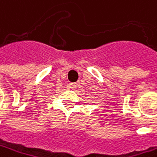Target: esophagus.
Listing matches in <instances>:
<instances>
[{"instance_id":"34e87169","label":"esophagus","mask_w":157,"mask_h":157,"mask_svg":"<svg viewBox=\"0 0 157 157\" xmlns=\"http://www.w3.org/2000/svg\"><path fill=\"white\" fill-rule=\"evenodd\" d=\"M77 86H78V82H71L69 84L70 89H73V90H75L77 89Z\"/></svg>"}]
</instances>
